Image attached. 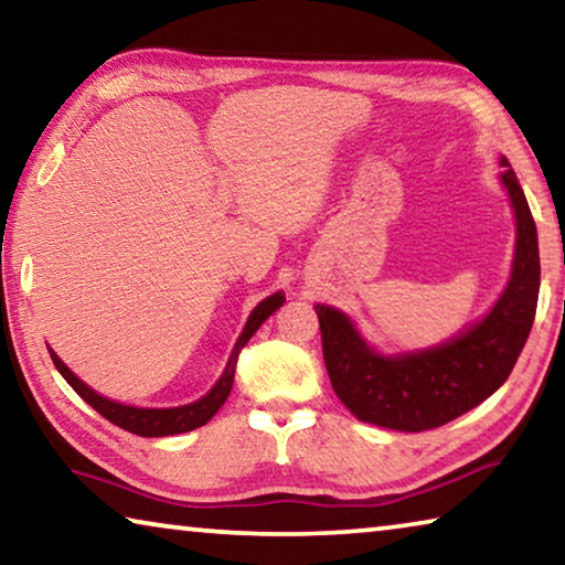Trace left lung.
Returning a JSON list of instances; mask_svg holds the SVG:
<instances>
[{
	"mask_svg": "<svg viewBox=\"0 0 565 565\" xmlns=\"http://www.w3.org/2000/svg\"><path fill=\"white\" fill-rule=\"evenodd\" d=\"M499 164L515 218V246L509 281L481 319L434 347L384 353L363 339L349 313L313 306L331 386L363 424L404 434L444 426L499 391L519 361L539 303V234L509 159L501 157Z\"/></svg>",
	"mask_w": 565,
	"mask_h": 565,
	"instance_id": "8db88e82",
	"label": "left lung"
}]
</instances>
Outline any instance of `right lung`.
Returning a JSON list of instances; mask_svg holds the SVG:
<instances>
[{"instance_id": "add662e5", "label": "right lung", "mask_w": 565, "mask_h": 565, "mask_svg": "<svg viewBox=\"0 0 565 565\" xmlns=\"http://www.w3.org/2000/svg\"><path fill=\"white\" fill-rule=\"evenodd\" d=\"M286 296L284 291H276L271 296H266L264 301L254 306V311L248 313L244 331L238 333V339L232 349V356L226 361L224 374L218 376L216 384L206 391L202 398L191 401V404L184 406H169V408H147V406H129V404H119V401L107 398L94 391L89 384L74 374V371L66 366V363L56 356V353L50 349V356L54 361V366L60 374L64 376L66 384H70L76 394H79L87 404L102 414L107 420H111L114 426L124 428V431L137 434V436H147V438H159V436H174V434H186L194 431V428L209 424L214 418L218 408L224 406V401L232 394L234 386V371H236V359L242 349L246 347V341L259 331L262 323L271 317V313L284 306Z\"/></svg>"}]
</instances>
